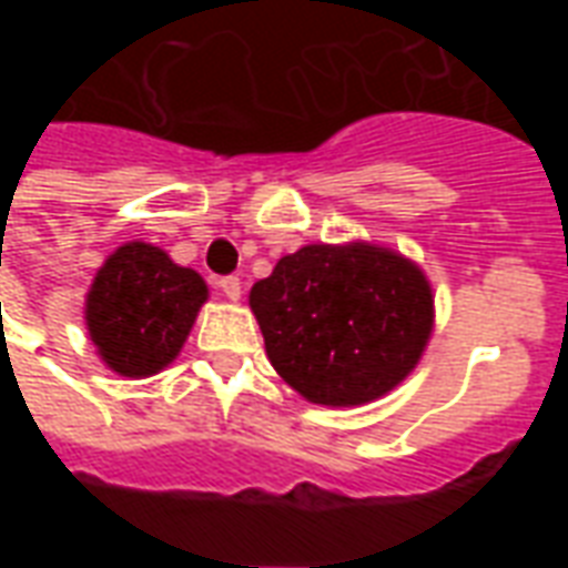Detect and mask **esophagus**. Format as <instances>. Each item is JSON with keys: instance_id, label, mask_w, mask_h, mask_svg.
<instances>
[{"instance_id": "obj_1", "label": "esophagus", "mask_w": 568, "mask_h": 568, "mask_svg": "<svg viewBox=\"0 0 568 568\" xmlns=\"http://www.w3.org/2000/svg\"><path fill=\"white\" fill-rule=\"evenodd\" d=\"M219 288H222V295L227 297V301H240V295H243L240 276H222V280H219Z\"/></svg>"}]
</instances>
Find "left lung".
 <instances>
[{"instance_id": "left-lung-1", "label": "left lung", "mask_w": 568, "mask_h": 568, "mask_svg": "<svg viewBox=\"0 0 568 568\" xmlns=\"http://www.w3.org/2000/svg\"><path fill=\"white\" fill-rule=\"evenodd\" d=\"M267 358L313 405L356 407L410 371L432 334L426 273L374 243L297 248L248 292Z\"/></svg>"}]
</instances>
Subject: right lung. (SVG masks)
<instances>
[{
  "instance_id": "obj_1",
  "label": "right lung",
  "mask_w": 568,
  "mask_h": 568,
  "mask_svg": "<svg viewBox=\"0 0 568 568\" xmlns=\"http://www.w3.org/2000/svg\"><path fill=\"white\" fill-rule=\"evenodd\" d=\"M210 297L203 276L151 243H124L93 276L84 322L97 353L121 377H151L185 344Z\"/></svg>"
}]
</instances>
